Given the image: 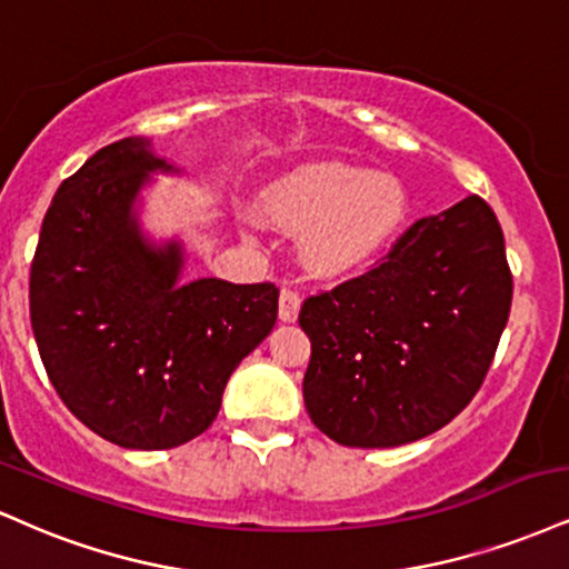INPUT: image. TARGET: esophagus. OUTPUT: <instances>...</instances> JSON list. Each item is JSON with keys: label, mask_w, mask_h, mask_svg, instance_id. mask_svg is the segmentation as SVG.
Listing matches in <instances>:
<instances>
[{"label": "esophagus", "mask_w": 569, "mask_h": 569, "mask_svg": "<svg viewBox=\"0 0 569 569\" xmlns=\"http://www.w3.org/2000/svg\"><path fill=\"white\" fill-rule=\"evenodd\" d=\"M299 307H302V299L293 289H280V299H278V315L283 323H293L299 315Z\"/></svg>", "instance_id": "esophagus-1"}]
</instances>
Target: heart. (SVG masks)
Returning <instances> with one entry per match:
<instances>
[{
	"label": "heart",
	"instance_id": "heart-1",
	"mask_svg": "<svg viewBox=\"0 0 569 569\" xmlns=\"http://www.w3.org/2000/svg\"><path fill=\"white\" fill-rule=\"evenodd\" d=\"M406 188L387 172L323 161L272 184L264 211L286 230H305L302 257L320 276L366 262L406 217Z\"/></svg>",
	"mask_w": 569,
	"mask_h": 569
}]
</instances>
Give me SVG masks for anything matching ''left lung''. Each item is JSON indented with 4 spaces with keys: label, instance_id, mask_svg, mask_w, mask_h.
I'll return each instance as SVG.
<instances>
[{
    "label": "left lung",
    "instance_id": "left-lung-1",
    "mask_svg": "<svg viewBox=\"0 0 569 569\" xmlns=\"http://www.w3.org/2000/svg\"><path fill=\"white\" fill-rule=\"evenodd\" d=\"M503 230L480 196L413 222L358 278L307 297L305 406L347 448H395L453 421L511 310Z\"/></svg>",
    "mask_w": 569,
    "mask_h": 569
}]
</instances>
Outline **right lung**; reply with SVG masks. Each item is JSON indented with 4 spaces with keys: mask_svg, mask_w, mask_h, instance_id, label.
<instances>
[{
    "mask_svg": "<svg viewBox=\"0 0 569 569\" xmlns=\"http://www.w3.org/2000/svg\"><path fill=\"white\" fill-rule=\"evenodd\" d=\"M167 161L142 137L100 148L54 193L31 262V328L54 392L102 440L167 450L207 432L238 362L272 331L276 283L180 280L132 203Z\"/></svg>",
    "mask_w": 569,
    "mask_h": 569,
    "instance_id": "right-lung-1",
    "label": "right lung"
}]
</instances>
